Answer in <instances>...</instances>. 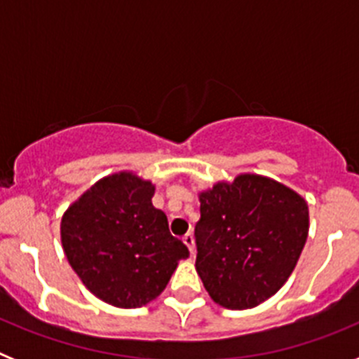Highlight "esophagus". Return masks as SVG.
<instances>
[{
    "label": "esophagus",
    "instance_id": "34e87169",
    "mask_svg": "<svg viewBox=\"0 0 359 359\" xmlns=\"http://www.w3.org/2000/svg\"><path fill=\"white\" fill-rule=\"evenodd\" d=\"M183 243H185V244H187V246H189L190 253H194V252H196L194 233H192V231H189V233H185V236H183Z\"/></svg>",
    "mask_w": 359,
    "mask_h": 359
}]
</instances>
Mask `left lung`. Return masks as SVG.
Masks as SVG:
<instances>
[{
    "label": "left lung",
    "instance_id": "obj_1",
    "mask_svg": "<svg viewBox=\"0 0 359 359\" xmlns=\"http://www.w3.org/2000/svg\"><path fill=\"white\" fill-rule=\"evenodd\" d=\"M196 269L214 302L250 309L290 278L309 230L302 196L257 174H241L199 194Z\"/></svg>",
    "mask_w": 359,
    "mask_h": 359
}]
</instances>
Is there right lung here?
Returning a JSON list of instances; mask_svg holds the SVG:
<instances>
[{
    "label": "right lung",
    "instance_id": "right-lung-1",
    "mask_svg": "<svg viewBox=\"0 0 359 359\" xmlns=\"http://www.w3.org/2000/svg\"><path fill=\"white\" fill-rule=\"evenodd\" d=\"M154 185L133 172L95 183L61 221L66 259L84 286L116 307H142L169 284L189 248L152 207Z\"/></svg>",
    "mask_w": 359,
    "mask_h": 359
}]
</instances>
